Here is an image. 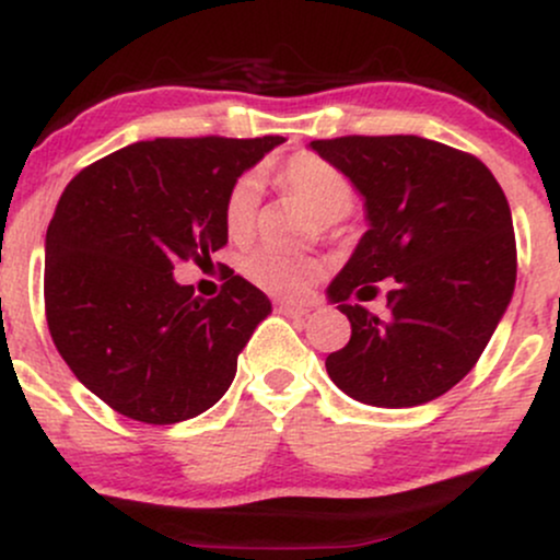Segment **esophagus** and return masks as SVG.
<instances>
[{
  "mask_svg": "<svg viewBox=\"0 0 560 560\" xmlns=\"http://www.w3.org/2000/svg\"><path fill=\"white\" fill-rule=\"evenodd\" d=\"M276 311L287 318H305L307 313H311V305H294V302L281 300V302H276Z\"/></svg>",
  "mask_w": 560,
  "mask_h": 560,
  "instance_id": "esophagus-1",
  "label": "esophagus"
}]
</instances>
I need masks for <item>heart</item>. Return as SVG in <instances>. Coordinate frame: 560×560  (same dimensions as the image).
Masks as SVG:
<instances>
[{"label":"heart","mask_w":560,"mask_h":560,"mask_svg":"<svg viewBox=\"0 0 560 560\" xmlns=\"http://www.w3.org/2000/svg\"><path fill=\"white\" fill-rule=\"evenodd\" d=\"M279 182L320 221L345 218L355 202V189L337 165L316 152H294L279 168ZM260 178L244 173L231 184L223 202V226L234 242H247L258 229ZM244 279L281 300H302L324 276V260L311 255H289L273 247H258L240 262Z\"/></svg>","instance_id":"b5f03b06"}]
</instances>
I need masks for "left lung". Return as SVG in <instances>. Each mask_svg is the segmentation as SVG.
Instances as JSON below:
<instances>
[{"instance_id":"8db88e82","label":"left lung","mask_w":560,"mask_h":560,"mask_svg":"<svg viewBox=\"0 0 560 560\" xmlns=\"http://www.w3.org/2000/svg\"><path fill=\"white\" fill-rule=\"evenodd\" d=\"M365 197V231L329 300L350 318L331 382L376 408L445 395L479 361L516 284L508 199L479 158L421 137L311 141ZM388 279L382 317L350 306Z\"/></svg>"}]
</instances>
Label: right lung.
Here are the masks:
<instances>
[{
    "label": "right lung",
    "instance_id": "1",
    "mask_svg": "<svg viewBox=\"0 0 560 560\" xmlns=\"http://www.w3.org/2000/svg\"><path fill=\"white\" fill-rule=\"evenodd\" d=\"M281 141H137L62 191L47 229V326L75 378L120 416L155 427L195 419L234 382L271 302L234 271L202 300L176 284L173 266H202L229 242L231 184Z\"/></svg>",
    "mask_w": 560,
    "mask_h": 560
}]
</instances>
